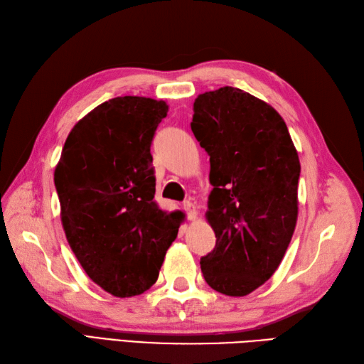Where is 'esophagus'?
I'll return each instance as SVG.
<instances>
[{
	"label": "esophagus",
	"mask_w": 364,
	"mask_h": 364,
	"mask_svg": "<svg viewBox=\"0 0 364 364\" xmlns=\"http://www.w3.org/2000/svg\"><path fill=\"white\" fill-rule=\"evenodd\" d=\"M183 209H184L186 215H188V218H189V220H195V218H197L198 212H197V208H195V204H193V203H191V201H184V203H183Z\"/></svg>",
	"instance_id": "esophagus-1"
}]
</instances>
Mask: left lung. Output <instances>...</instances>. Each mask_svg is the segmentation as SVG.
Listing matches in <instances>:
<instances>
[{"instance_id": "8db88e82", "label": "left lung", "mask_w": 364, "mask_h": 364, "mask_svg": "<svg viewBox=\"0 0 364 364\" xmlns=\"http://www.w3.org/2000/svg\"><path fill=\"white\" fill-rule=\"evenodd\" d=\"M191 129L210 156L206 218L215 232L201 272L217 292L245 296L282 263L298 217L300 160L284 119L237 87L204 92Z\"/></svg>"}]
</instances>
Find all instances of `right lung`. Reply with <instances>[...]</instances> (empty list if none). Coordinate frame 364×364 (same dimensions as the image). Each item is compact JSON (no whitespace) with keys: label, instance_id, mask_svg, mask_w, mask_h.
<instances>
[{"label":"right lung","instance_id":"right-lung-1","mask_svg":"<svg viewBox=\"0 0 364 364\" xmlns=\"http://www.w3.org/2000/svg\"><path fill=\"white\" fill-rule=\"evenodd\" d=\"M166 101L117 97L73 126L53 180L69 246L106 292L143 294L158 278L178 234V212L154 200L151 144Z\"/></svg>","mask_w":364,"mask_h":364}]
</instances>
